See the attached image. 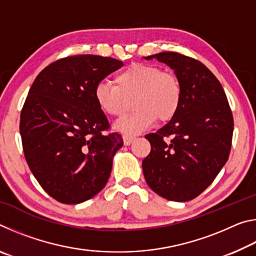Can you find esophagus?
Masks as SVG:
<instances>
[{"label":"esophagus","mask_w":256,"mask_h":256,"mask_svg":"<svg viewBox=\"0 0 256 256\" xmlns=\"http://www.w3.org/2000/svg\"><path fill=\"white\" fill-rule=\"evenodd\" d=\"M134 140H136V136H123V141H124L125 146H130Z\"/></svg>","instance_id":"34e87169"}]
</instances>
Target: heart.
<instances>
[{"label": "heart", "mask_w": 256, "mask_h": 256, "mask_svg": "<svg viewBox=\"0 0 256 256\" xmlns=\"http://www.w3.org/2000/svg\"><path fill=\"white\" fill-rule=\"evenodd\" d=\"M114 80L115 84L99 82L94 94L99 110L112 118L122 116L134 97L136 110L115 124L120 132L138 134L152 126L157 118L162 122L172 120L180 110L183 98L180 81L158 66L133 63L118 72Z\"/></svg>", "instance_id": "1"}]
</instances>
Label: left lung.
I'll use <instances>...</instances> for the list:
<instances>
[{
  "label": "left lung",
  "instance_id": "8db88e82",
  "mask_svg": "<svg viewBox=\"0 0 256 256\" xmlns=\"http://www.w3.org/2000/svg\"><path fill=\"white\" fill-rule=\"evenodd\" d=\"M172 68L183 98L177 114L146 134L150 154L142 170L150 188L170 201L186 202L204 190L227 162L234 118L218 79L200 60L175 52L146 56Z\"/></svg>",
  "mask_w": 256,
  "mask_h": 256
}]
</instances>
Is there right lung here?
<instances>
[{
    "instance_id": "obj_1",
    "label": "right lung",
    "mask_w": 256,
    "mask_h": 256,
    "mask_svg": "<svg viewBox=\"0 0 256 256\" xmlns=\"http://www.w3.org/2000/svg\"><path fill=\"white\" fill-rule=\"evenodd\" d=\"M122 60L76 55L55 60L34 79L20 115L26 160L56 201L84 202L105 188L123 146L94 100V88Z\"/></svg>"
}]
</instances>
